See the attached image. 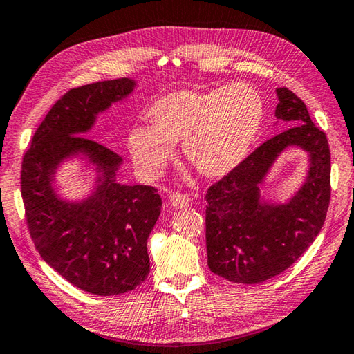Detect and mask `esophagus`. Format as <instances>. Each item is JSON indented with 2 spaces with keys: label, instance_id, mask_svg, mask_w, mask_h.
<instances>
[{
  "label": "esophagus",
  "instance_id": "obj_1",
  "mask_svg": "<svg viewBox=\"0 0 354 354\" xmlns=\"http://www.w3.org/2000/svg\"><path fill=\"white\" fill-rule=\"evenodd\" d=\"M169 201L173 207H184L189 204V196L185 194H179V192H173L169 196Z\"/></svg>",
  "mask_w": 354,
  "mask_h": 354
}]
</instances>
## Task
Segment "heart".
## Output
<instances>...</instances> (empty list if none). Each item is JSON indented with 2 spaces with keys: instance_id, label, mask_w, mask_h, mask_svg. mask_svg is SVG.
<instances>
[{
  "instance_id": "1",
  "label": "heart",
  "mask_w": 354,
  "mask_h": 354,
  "mask_svg": "<svg viewBox=\"0 0 354 354\" xmlns=\"http://www.w3.org/2000/svg\"><path fill=\"white\" fill-rule=\"evenodd\" d=\"M263 111L259 91L243 82L212 91L181 89L151 105V127H133L128 147L139 170L156 176L183 140L185 159L199 175L221 178L249 155Z\"/></svg>"
}]
</instances>
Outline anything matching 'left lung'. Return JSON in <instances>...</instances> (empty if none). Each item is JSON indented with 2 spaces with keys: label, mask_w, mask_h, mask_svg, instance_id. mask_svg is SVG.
Segmentation results:
<instances>
[{
  "label": "left lung",
  "mask_w": 354,
  "mask_h": 354,
  "mask_svg": "<svg viewBox=\"0 0 354 354\" xmlns=\"http://www.w3.org/2000/svg\"><path fill=\"white\" fill-rule=\"evenodd\" d=\"M277 95L275 115L291 127L255 149L205 195L207 265L234 283H261L283 272L316 240L328 210V139L291 89L277 88ZM294 145L310 153L307 181L288 203H265L259 185L279 153Z\"/></svg>",
  "instance_id": "1"
}]
</instances>
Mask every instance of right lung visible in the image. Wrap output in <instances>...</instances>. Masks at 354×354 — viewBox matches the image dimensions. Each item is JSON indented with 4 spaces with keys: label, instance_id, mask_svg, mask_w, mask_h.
I'll return each instance as SVG.
<instances>
[{
    "label": "right lung",
    "instance_id": "add662e5",
    "mask_svg": "<svg viewBox=\"0 0 354 354\" xmlns=\"http://www.w3.org/2000/svg\"><path fill=\"white\" fill-rule=\"evenodd\" d=\"M134 86L124 77L69 89L50 108L23 156L21 196L32 241L63 279L95 295L124 294L147 279V240L162 207L151 185L115 183L120 156L80 136ZM75 152H83L102 175L91 197L68 203L56 196L52 179L56 165Z\"/></svg>",
    "mask_w": 354,
    "mask_h": 354
}]
</instances>
